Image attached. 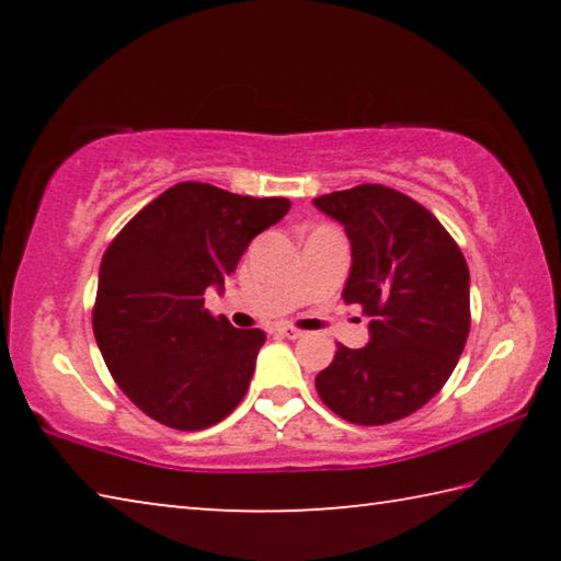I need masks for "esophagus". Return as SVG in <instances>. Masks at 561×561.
I'll list each match as a JSON object with an SVG mask.
<instances>
[{
	"instance_id": "esophagus-1",
	"label": "esophagus",
	"mask_w": 561,
	"mask_h": 561,
	"mask_svg": "<svg viewBox=\"0 0 561 561\" xmlns=\"http://www.w3.org/2000/svg\"><path fill=\"white\" fill-rule=\"evenodd\" d=\"M277 334H279V336H287V339H301V336H304V331L294 329V327H279V329H277Z\"/></svg>"
}]
</instances>
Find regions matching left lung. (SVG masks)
<instances>
[{"label": "left lung", "instance_id": "1", "mask_svg": "<svg viewBox=\"0 0 561 561\" xmlns=\"http://www.w3.org/2000/svg\"><path fill=\"white\" fill-rule=\"evenodd\" d=\"M351 242L346 304L368 317L366 346H336L317 376L331 411L356 425L415 413L448 381L470 331V272L460 247L411 197L358 185L314 197Z\"/></svg>", "mask_w": 561, "mask_h": 561}]
</instances>
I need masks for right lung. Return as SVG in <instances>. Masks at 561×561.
Returning a JSON list of instances; mask_svg holds the SVG:
<instances>
[{
    "instance_id": "add662e5",
    "label": "right lung",
    "mask_w": 561,
    "mask_h": 561,
    "mask_svg": "<svg viewBox=\"0 0 561 561\" xmlns=\"http://www.w3.org/2000/svg\"><path fill=\"white\" fill-rule=\"evenodd\" d=\"M289 207L287 197L178 183L103 254L93 336L121 391L153 421L203 431L240 405L267 336L215 319L205 291L222 294L250 242Z\"/></svg>"
}]
</instances>
